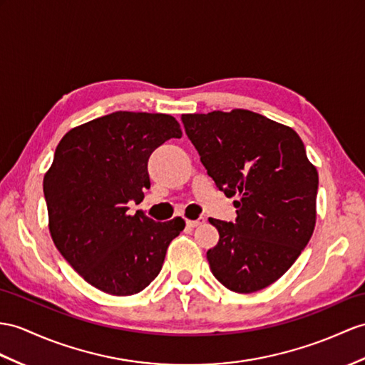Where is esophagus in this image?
Instances as JSON below:
<instances>
[{"mask_svg":"<svg viewBox=\"0 0 365 365\" xmlns=\"http://www.w3.org/2000/svg\"><path fill=\"white\" fill-rule=\"evenodd\" d=\"M204 221H206V218L200 217L198 220H185V225H187V227H198L204 223Z\"/></svg>","mask_w":365,"mask_h":365,"instance_id":"1","label":"esophagus"}]
</instances>
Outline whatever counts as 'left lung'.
<instances>
[{
  "label": "left lung",
  "instance_id": "obj_1",
  "mask_svg": "<svg viewBox=\"0 0 365 365\" xmlns=\"http://www.w3.org/2000/svg\"><path fill=\"white\" fill-rule=\"evenodd\" d=\"M185 135L237 218H209L220 240L210 271L242 294L279 280L305 250L316 225L319 176L297 133L250 110L182 114Z\"/></svg>",
  "mask_w": 365,
  "mask_h": 365
}]
</instances>
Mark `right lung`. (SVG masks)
<instances>
[{
	"mask_svg": "<svg viewBox=\"0 0 365 365\" xmlns=\"http://www.w3.org/2000/svg\"><path fill=\"white\" fill-rule=\"evenodd\" d=\"M181 135L170 114L115 111L61 138L43 180L49 232L63 259L94 288L133 296L161 271L185 221L130 215L128 202H140L150 189V155Z\"/></svg>",
	"mask_w": 365,
	"mask_h": 365,
	"instance_id": "obj_1",
	"label": "right lung"
}]
</instances>
